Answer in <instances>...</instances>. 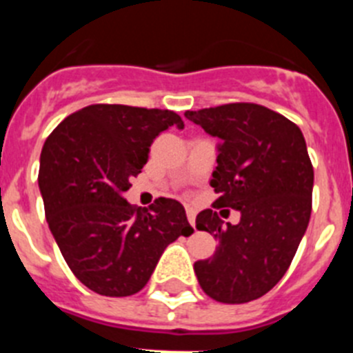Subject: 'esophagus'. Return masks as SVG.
<instances>
[{
	"mask_svg": "<svg viewBox=\"0 0 353 353\" xmlns=\"http://www.w3.org/2000/svg\"><path fill=\"white\" fill-rule=\"evenodd\" d=\"M187 219H189L191 226H196V212L192 208H187Z\"/></svg>",
	"mask_w": 353,
	"mask_h": 353,
	"instance_id": "esophagus-1",
	"label": "esophagus"
}]
</instances>
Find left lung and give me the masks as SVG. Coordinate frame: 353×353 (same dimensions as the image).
Masks as SVG:
<instances>
[{
	"instance_id": "1",
	"label": "left lung",
	"mask_w": 353,
	"mask_h": 353,
	"mask_svg": "<svg viewBox=\"0 0 353 353\" xmlns=\"http://www.w3.org/2000/svg\"><path fill=\"white\" fill-rule=\"evenodd\" d=\"M185 118L221 139L210 180L217 199L196 217L219 245L194 263L199 286L224 304L260 299L281 281L310 224L314 173L304 136L251 102L185 111ZM217 208L239 210L241 223L223 225Z\"/></svg>"
}]
</instances>
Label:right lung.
Returning a JSON list of instances; mask_svg holds the SVG:
<instances>
[{"label": "right lung", "mask_w": 353, "mask_h": 353, "mask_svg": "<svg viewBox=\"0 0 353 353\" xmlns=\"http://www.w3.org/2000/svg\"><path fill=\"white\" fill-rule=\"evenodd\" d=\"M173 125L183 121L170 109L93 104L43 143L39 187L49 230L74 276L99 295L138 293L164 249L194 232L176 199L141 210L123 198L154 139Z\"/></svg>", "instance_id": "add662e5"}]
</instances>
